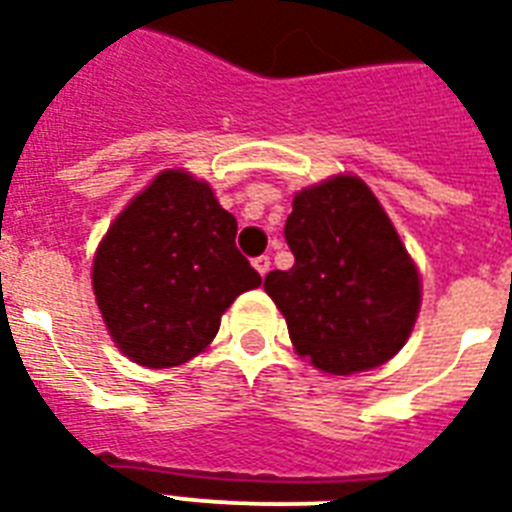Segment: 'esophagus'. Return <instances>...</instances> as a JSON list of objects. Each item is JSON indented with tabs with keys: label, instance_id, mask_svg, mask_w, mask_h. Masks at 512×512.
<instances>
[{
	"label": "esophagus",
	"instance_id": "1",
	"mask_svg": "<svg viewBox=\"0 0 512 512\" xmlns=\"http://www.w3.org/2000/svg\"><path fill=\"white\" fill-rule=\"evenodd\" d=\"M252 265H255V271L260 273V276H265V273L271 271V257H268V255L255 257V260H252Z\"/></svg>",
	"mask_w": 512,
	"mask_h": 512
}]
</instances>
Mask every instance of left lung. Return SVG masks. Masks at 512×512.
<instances>
[{
  "mask_svg": "<svg viewBox=\"0 0 512 512\" xmlns=\"http://www.w3.org/2000/svg\"><path fill=\"white\" fill-rule=\"evenodd\" d=\"M295 265L265 276L300 356L332 374L396 356L420 311V276L358 177H332L295 196L284 225Z\"/></svg>",
  "mask_w": 512,
  "mask_h": 512,
  "instance_id": "left-lung-1",
  "label": "left lung"
}]
</instances>
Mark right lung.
Wrapping results in <instances>:
<instances>
[{
    "mask_svg": "<svg viewBox=\"0 0 512 512\" xmlns=\"http://www.w3.org/2000/svg\"><path fill=\"white\" fill-rule=\"evenodd\" d=\"M260 273L236 249V217L188 172L167 170L116 217L92 263L108 332L135 364H185Z\"/></svg>",
    "mask_w": 512,
    "mask_h": 512,
    "instance_id": "right-lung-1",
    "label": "right lung"
}]
</instances>
